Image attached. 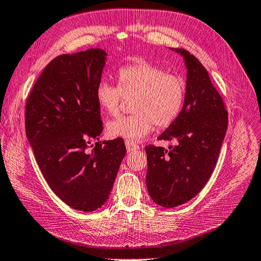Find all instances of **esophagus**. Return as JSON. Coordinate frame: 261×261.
<instances>
[{"mask_svg":"<svg viewBox=\"0 0 261 261\" xmlns=\"http://www.w3.org/2000/svg\"><path fill=\"white\" fill-rule=\"evenodd\" d=\"M125 147H126L127 151H132V150L139 149V146H138L137 144H135L134 141H129V140L125 141Z\"/></svg>","mask_w":261,"mask_h":261,"instance_id":"1","label":"esophagus"}]
</instances>
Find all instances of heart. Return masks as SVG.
<instances>
[{
  "instance_id": "heart-1",
  "label": "heart",
  "mask_w": 261,
  "mask_h": 261,
  "mask_svg": "<svg viewBox=\"0 0 261 261\" xmlns=\"http://www.w3.org/2000/svg\"><path fill=\"white\" fill-rule=\"evenodd\" d=\"M117 86L100 80L96 87L97 104L106 114L119 113L122 100L132 101L134 114L119 116L107 123L112 138L138 141L145 138L154 124L166 127L180 115L186 98V83L182 76L168 73L147 61L121 66L116 73Z\"/></svg>"
}]
</instances>
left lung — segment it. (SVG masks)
Segmentation results:
<instances>
[{
    "label": "left lung",
    "instance_id": "obj_1",
    "mask_svg": "<svg viewBox=\"0 0 261 261\" xmlns=\"http://www.w3.org/2000/svg\"><path fill=\"white\" fill-rule=\"evenodd\" d=\"M188 69L183 109L158 137L175 147L148 145L146 183L157 205L173 208L197 196L212 176L227 130V111L207 70L195 55L176 48Z\"/></svg>",
    "mask_w": 261,
    "mask_h": 261
}]
</instances>
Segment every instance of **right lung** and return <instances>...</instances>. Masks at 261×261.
Here are the masks:
<instances>
[{"instance_id": "right-lung-1", "label": "right lung", "mask_w": 261, "mask_h": 261, "mask_svg": "<svg viewBox=\"0 0 261 261\" xmlns=\"http://www.w3.org/2000/svg\"><path fill=\"white\" fill-rule=\"evenodd\" d=\"M106 52L56 56L45 66L27 98L25 136L46 182L73 209L93 212L104 205L125 155L121 138L97 141L103 131L96 87Z\"/></svg>"}]
</instances>
